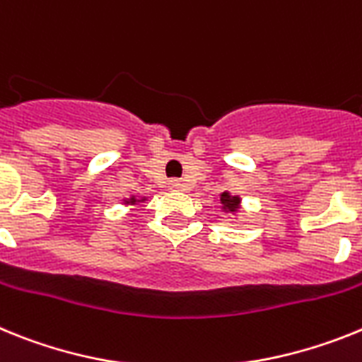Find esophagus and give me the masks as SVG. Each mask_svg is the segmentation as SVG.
<instances>
[{"instance_id": "obj_1", "label": "esophagus", "mask_w": 362, "mask_h": 362, "mask_svg": "<svg viewBox=\"0 0 362 362\" xmlns=\"http://www.w3.org/2000/svg\"><path fill=\"white\" fill-rule=\"evenodd\" d=\"M180 187H182V182L177 180V178H175V180L169 182V189H175V191H177V189H180Z\"/></svg>"}]
</instances>
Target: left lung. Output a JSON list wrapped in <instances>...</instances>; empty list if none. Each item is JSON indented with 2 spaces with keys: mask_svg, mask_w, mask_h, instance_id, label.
<instances>
[{
  "mask_svg": "<svg viewBox=\"0 0 362 362\" xmlns=\"http://www.w3.org/2000/svg\"><path fill=\"white\" fill-rule=\"evenodd\" d=\"M220 204H222V207H224L226 211H237L240 199H238V197H231L229 193H222L220 194Z\"/></svg>",
  "mask_w": 362,
  "mask_h": 362,
  "instance_id": "obj_1",
  "label": "left lung"
}]
</instances>
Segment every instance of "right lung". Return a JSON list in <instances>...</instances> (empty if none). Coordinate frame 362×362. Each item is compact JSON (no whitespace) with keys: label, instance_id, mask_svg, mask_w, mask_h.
Returning <instances> with one entry per match:
<instances>
[{"label":"right lung","instance_id":"obj_1","mask_svg":"<svg viewBox=\"0 0 362 362\" xmlns=\"http://www.w3.org/2000/svg\"><path fill=\"white\" fill-rule=\"evenodd\" d=\"M134 202H138V200H136V199H134V197H131V199H129V200H127V204H134Z\"/></svg>","mask_w":362,"mask_h":362}]
</instances>
